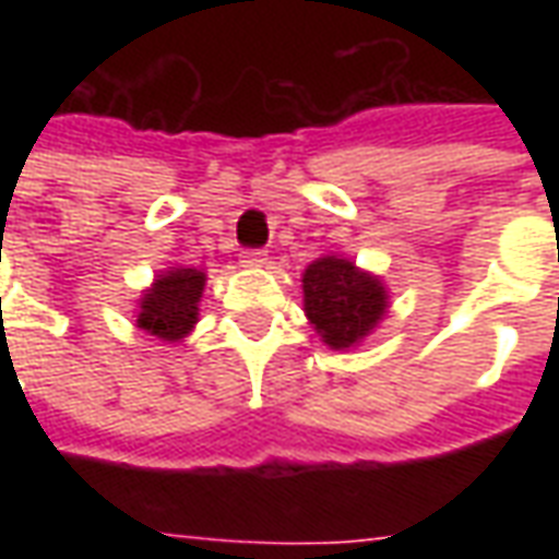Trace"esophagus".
<instances>
[{
	"label": "esophagus",
	"mask_w": 559,
	"mask_h": 559,
	"mask_svg": "<svg viewBox=\"0 0 559 559\" xmlns=\"http://www.w3.org/2000/svg\"><path fill=\"white\" fill-rule=\"evenodd\" d=\"M266 251L263 248H245L242 254H239V263L248 269H257V266H263L266 263Z\"/></svg>",
	"instance_id": "34e87169"
}]
</instances>
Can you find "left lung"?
<instances>
[{
    "mask_svg": "<svg viewBox=\"0 0 559 559\" xmlns=\"http://www.w3.org/2000/svg\"><path fill=\"white\" fill-rule=\"evenodd\" d=\"M302 293L305 317L332 350L356 347L374 332L389 308L383 281L338 254L317 257L305 269Z\"/></svg>",
    "mask_w": 559,
    "mask_h": 559,
    "instance_id": "1",
    "label": "left lung"
}]
</instances>
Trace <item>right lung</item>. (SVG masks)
I'll return each mask as SVG.
<instances>
[{"mask_svg":"<svg viewBox=\"0 0 559 559\" xmlns=\"http://www.w3.org/2000/svg\"><path fill=\"white\" fill-rule=\"evenodd\" d=\"M206 272L170 266L140 296L138 326L160 341H182L197 323Z\"/></svg>","mask_w":559,"mask_h":559,"instance_id":"right-lung-1","label":"right lung"}]
</instances>
